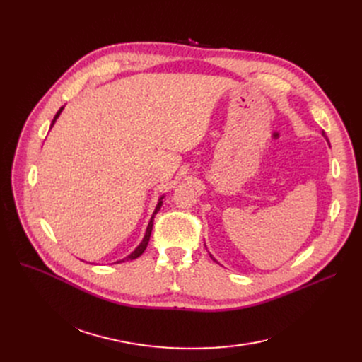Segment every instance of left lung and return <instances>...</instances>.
I'll return each mask as SVG.
<instances>
[{
	"label": "left lung",
	"instance_id": "1",
	"mask_svg": "<svg viewBox=\"0 0 362 362\" xmlns=\"http://www.w3.org/2000/svg\"><path fill=\"white\" fill-rule=\"evenodd\" d=\"M322 135H324V136H325V132H322ZM327 141H329V140H327Z\"/></svg>",
	"mask_w": 362,
	"mask_h": 362
}]
</instances>
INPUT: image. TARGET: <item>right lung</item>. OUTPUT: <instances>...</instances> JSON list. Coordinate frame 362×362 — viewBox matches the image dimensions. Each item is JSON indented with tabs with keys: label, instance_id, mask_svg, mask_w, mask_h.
Returning a JSON list of instances; mask_svg holds the SVG:
<instances>
[{
	"label": "right lung",
	"instance_id": "right-lung-1",
	"mask_svg": "<svg viewBox=\"0 0 362 362\" xmlns=\"http://www.w3.org/2000/svg\"><path fill=\"white\" fill-rule=\"evenodd\" d=\"M62 110H63V107L56 113V116H54V119H53V124L56 122V119L60 116V113H62ZM51 124V125H53ZM162 199L163 197H160V200H159V203H158V206H156V209H154V212H153V216H151V219H150V222H148V227H147V231H146V235H144V238H143V242L140 243V246L136 247L128 257H125V259H122V261H117L116 264H119V262H125V261H132V259H136V257L139 256H141L143 253H144V250H146V247H147V245H148V240H150V235H151V230H153V221H154V215H156L158 212H159V209H160V206H162Z\"/></svg>",
	"mask_w": 362,
	"mask_h": 362
}]
</instances>
